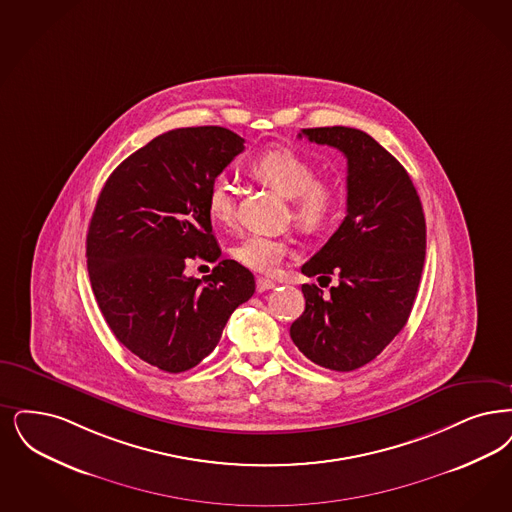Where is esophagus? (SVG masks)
Listing matches in <instances>:
<instances>
[{
	"instance_id": "obj_1",
	"label": "esophagus",
	"mask_w": 512,
	"mask_h": 512,
	"mask_svg": "<svg viewBox=\"0 0 512 512\" xmlns=\"http://www.w3.org/2000/svg\"><path fill=\"white\" fill-rule=\"evenodd\" d=\"M276 284L272 282V280H268V278H257V291L259 293H265L268 289H274Z\"/></svg>"
}]
</instances>
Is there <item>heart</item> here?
Instances as JSON below:
<instances>
[{
	"label": "heart",
	"instance_id": "heart-1",
	"mask_svg": "<svg viewBox=\"0 0 512 512\" xmlns=\"http://www.w3.org/2000/svg\"><path fill=\"white\" fill-rule=\"evenodd\" d=\"M249 173L255 181L286 196L291 221L303 232H320L335 219L341 202L337 186L316 179V167L295 150H266L249 164ZM205 205L215 223L230 225L234 221L236 190L225 173L211 179ZM287 251L289 246L284 238L251 232L234 246L232 255L240 265L255 272H274L286 259Z\"/></svg>",
	"mask_w": 512,
	"mask_h": 512
}]
</instances>
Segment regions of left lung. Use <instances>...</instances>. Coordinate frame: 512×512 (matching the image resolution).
Listing matches in <instances>:
<instances>
[{
    "mask_svg": "<svg viewBox=\"0 0 512 512\" xmlns=\"http://www.w3.org/2000/svg\"><path fill=\"white\" fill-rule=\"evenodd\" d=\"M347 158V217L301 272L339 276L329 297L305 286V312L289 335L310 362L352 371L369 364L402 331L425 265L427 226L419 194L402 164L354 127L303 129Z\"/></svg>",
    "mask_w": 512,
    "mask_h": 512,
    "instance_id": "left-lung-1",
    "label": "left lung"
}]
</instances>
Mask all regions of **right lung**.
Listing matches in <instances>:
<instances>
[{
  "mask_svg": "<svg viewBox=\"0 0 512 512\" xmlns=\"http://www.w3.org/2000/svg\"><path fill=\"white\" fill-rule=\"evenodd\" d=\"M244 143L217 125L167 131L112 171L95 205L85 253L95 299L123 347L167 373L198 366L255 293L232 259L204 282L184 276L188 259L221 257L205 194Z\"/></svg>",
  "mask_w": 512,
  "mask_h": 512,
  "instance_id": "1",
  "label": "right lung"
}]
</instances>
